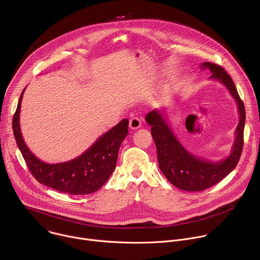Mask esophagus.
<instances>
[{
	"mask_svg": "<svg viewBox=\"0 0 260 260\" xmlns=\"http://www.w3.org/2000/svg\"><path fill=\"white\" fill-rule=\"evenodd\" d=\"M141 119L140 118H138V117H133V118H131V120H129V127L132 128V129H137V128H139L140 126H141Z\"/></svg>",
	"mask_w": 260,
	"mask_h": 260,
	"instance_id": "obj_1",
	"label": "esophagus"
}]
</instances>
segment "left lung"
Masks as SVG:
<instances>
[{"instance_id":"obj_1","label":"left lung","mask_w":260,"mask_h":260,"mask_svg":"<svg viewBox=\"0 0 260 260\" xmlns=\"http://www.w3.org/2000/svg\"><path fill=\"white\" fill-rule=\"evenodd\" d=\"M201 69L210 70L212 73L210 78L225 85L238 104L240 121L235 133L232 153L225 159L211 162L189 153L177 140L160 111L152 110L145 118L151 125L160 171L174 186L185 191L205 190L225 178L237 167L244 145L246 112L233 79L223 68L216 63L203 62Z\"/></svg>"}]
</instances>
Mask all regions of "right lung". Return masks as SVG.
Instances as JSON below:
<instances>
[{"label":"right lung","mask_w":260,"mask_h":260,"mask_svg":"<svg viewBox=\"0 0 260 260\" xmlns=\"http://www.w3.org/2000/svg\"><path fill=\"white\" fill-rule=\"evenodd\" d=\"M23 91L13 116L12 128L31 175L47 187L68 194H89L99 190L115 170L119 147L128 134V120H121L102 135L77 158L61 164H46L29 151L20 132L19 113Z\"/></svg>","instance_id":"obj_1"}]
</instances>
